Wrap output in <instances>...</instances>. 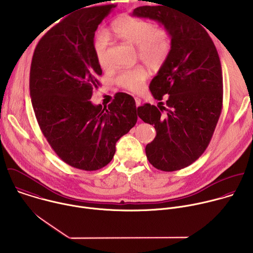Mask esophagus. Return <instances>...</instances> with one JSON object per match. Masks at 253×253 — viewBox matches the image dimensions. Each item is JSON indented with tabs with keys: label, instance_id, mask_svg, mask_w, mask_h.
<instances>
[{
	"label": "esophagus",
	"instance_id": "1",
	"mask_svg": "<svg viewBox=\"0 0 253 253\" xmlns=\"http://www.w3.org/2000/svg\"><path fill=\"white\" fill-rule=\"evenodd\" d=\"M135 103H136V107H139L141 105V100L138 97H135Z\"/></svg>",
	"mask_w": 253,
	"mask_h": 253
}]
</instances>
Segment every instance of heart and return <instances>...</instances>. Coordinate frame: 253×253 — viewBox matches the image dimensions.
Here are the masks:
<instances>
[{"label":"heart","instance_id":"1","mask_svg":"<svg viewBox=\"0 0 253 253\" xmlns=\"http://www.w3.org/2000/svg\"><path fill=\"white\" fill-rule=\"evenodd\" d=\"M114 37L137 47L139 58L152 70L160 69L171 52V39L168 32L145 19L121 15L110 26ZM110 37L99 32L94 38L93 49L98 64L104 70L112 68L109 60ZM148 78V71L144 66H136L122 71L116 78V84L131 92H140Z\"/></svg>","mask_w":253,"mask_h":253}]
</instances>
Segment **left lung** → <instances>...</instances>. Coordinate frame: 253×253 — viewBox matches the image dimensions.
<instances>
[{
	"instance_id": "1",
	"label": "left lung",
	"mask_w": 253,
	"mask_h": 253,
	"mask_svg": "<svg viewBox=\"0 0 253 253\" xmlns=\"http://www.w3.org/2000/svg\"><path fill=\"white\" fill-rule=\"evenodd\" d=\"M132 16L159 22L171 38L170 55L149 86L155 99L167 95V108L144 104L137 112L156 130L145 148L148 161L162 171L180 170L202 155L220 117V59L206 30L171 7L142 6Z\"/></svg>"
}]
</instances>
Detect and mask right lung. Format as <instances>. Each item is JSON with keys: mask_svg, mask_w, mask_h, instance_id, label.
<instances>
[{"mask_svg": "<svg viewBox=\"0 0 253 253\" xmlns=\"http://www.w3.org/2000/svg\"><path fill=\"white\" fill-rule=\"evenodd\" d=\"M115 7L71 13L43 36L32 58L30 96L41 131L65 163L86 171L112 160L116 142L138 118L135 100L126 93H117L108 108L90 101L102 75L95 32Z\"/></svg>", "mask_w": 253, "mask_h": 253, "instance_id": "add662e5", "label": "right lung"}]
</instances>
